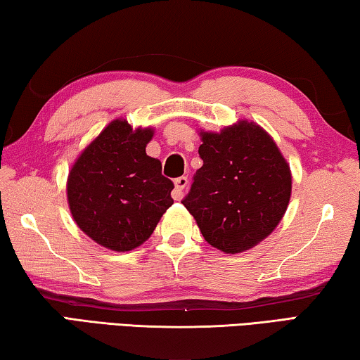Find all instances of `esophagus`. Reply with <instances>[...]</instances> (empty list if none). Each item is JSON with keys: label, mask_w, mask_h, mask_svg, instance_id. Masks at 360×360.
<instances>
[{"label": "esophagus", "mask_w": 360, "mask_h": 360, "mask_svg": "<svg viewBox=\"0 0 360 360\" xmlns=\"http://www.w3.org/2000/svg\"><path fill=\"white\" fill-rule=\"evenodd\" d=\"M174 185H175V188L172 191V198L175 199V201H180L185 194V188L188 186V179L186 176H179V179H175Z\"/></svg>", "instance_id": "1"}]
</instances>
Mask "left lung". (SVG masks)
Listing matches in <instances>:
<instances>
[{
    "mask_svg": "<svg viewBox=\"0 0 360 360\" xmlns=\"http://www.w3.org/2000/svg\"><path fill=\"white\" fill-rule=\"evenodd\" d=\"M202 167L181 201L207 243L240 253L274 231L292 194L290 166L262 126L239 120L220 132L201 131Z\"/></svg>",
    "mask_w": 360,
    "mask_h": 360,
    "instance_id": "left-lung-1",
    "label": "left lung"
}]
</instances>
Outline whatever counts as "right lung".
<instances>
[{"label": "right lung", "mask_w": 360, "mask_h": 360, "mask_svg": "<svg viewBox=\"0 0 360 360\" xmlns=\"http://www.w3.org/2000/svg\"><path fill=\"white\" fill-rule=\"evenodd\" d=\"M155 129L116 117L76 158L67 201L76 225L105 249H137L155 231L174 199L161 161L146 155Z\"/></svg>", "instance_id": "1"}]
</instances>
